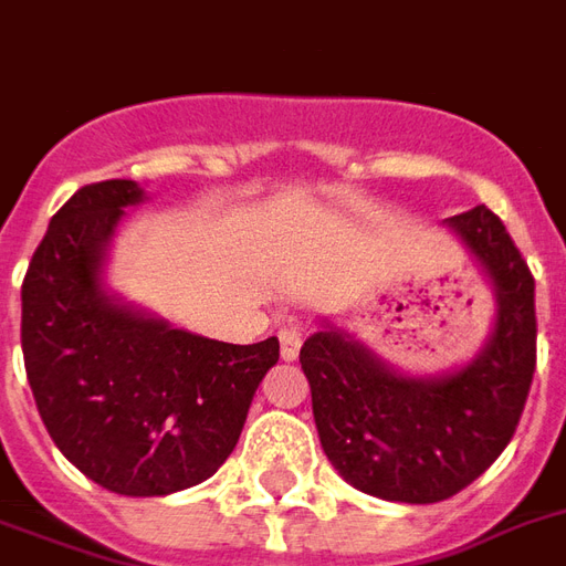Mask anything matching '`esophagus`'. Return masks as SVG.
<instances>
[{
    "instance_id": "obj_1",
    "label": "esophagus",
    "mask_w": 566,
    "mask_h": 566,
    "mask_svg": "<svg viewBox=\"0 0 566 566\" xmlns=\"http://www.w3.org/2000/svg\"><path fill=\"white\" fill-rule=\"evenodd\" d=\"M279 343H282V357L284 360H294L300 355V348H303V333L296 331V327H284L279 333Z\"/></svg>"
}]
</instances>
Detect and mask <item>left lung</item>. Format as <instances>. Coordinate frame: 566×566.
I'll list each match as a JSON object with an SVG mask.
<instances>
[{
  "label": "left lung",
  "instance_id": "left-lung-1",
  "mask_svg": "<svg viewBox=\"0 0 566 566\" xmlns=\"http://www.w3.org/2000/svg\"><path fill=\"white\" fill-rule=\"evenodd\" d=\"M497 287L482 355L446 379H403L343 333L300 348L321 446L348 485L394 503L454 497L518 427L536 369L534 272L488 206L449 218Z\"/></svg>",
  "mask_w": 566,
  "mask_h": 566
}]
</instances>
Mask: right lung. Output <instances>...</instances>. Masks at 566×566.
I'll return each instance as SVG.
<instances>
[{"instance_id": "add662e5", "label": "right lung", "mask_w": 566, "mask_h": 566, "mask_svg": "<svg viewBox=\"0 0 566 566\" xmlns=\"http://www.w3.org/2000/svg\"><path fill=\"white\" fill-rule=\"evenodd\" d=\"M136 181L75 190L23 275L20 345L48 433L96 485L163 497L206 482L239 442L279 339L230 345L172 331L99 291L105 242Z\"/></svg>"}]
</instances>
